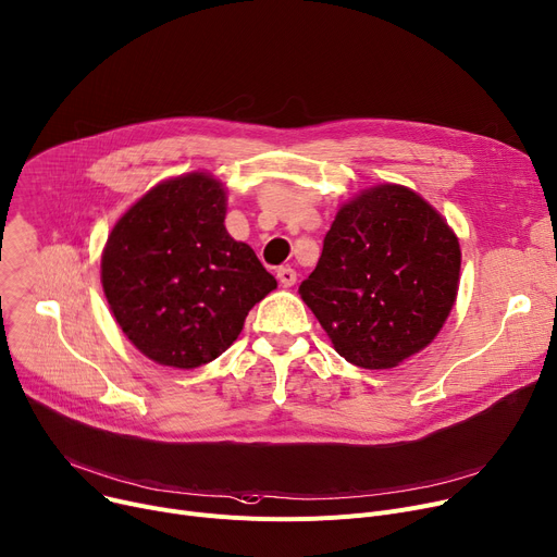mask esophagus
<instances>
[{
  "mask_svg": "<svg viewBox=\"0 0 557 557\" xmlns=\"http://www.w3.org/2000/svg\"><path fill=\"white\" fill-rule=\"evenodd\" d=\"M277 280L284 286H293L295 282H298V273H295V269H290V267H280L277 269Z\"/></svg>",
  "mask_w": 557,
  "mask_h": 557,
  "instance_id": "34e87169",
  "label": "esophagus"
}]
</instances>
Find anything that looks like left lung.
<instances>
[{"label":"left lung","mask_w":557,"mask_h":557,"mask_svg":"<svg viewBox=\"0 0 557 557\" xmlns=\"http://www.w3.org/2000/svg\"><path fill=\"white\" fill-rule=\"evenodd\" d=\"M459 269V242L443 216L385 183L338 210L300 295L345 360L387 369L434 341Z\"/></svg>","instance_id":"8db88e82"}]
</instances>
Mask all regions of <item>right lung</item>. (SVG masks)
<instances>
[{"label": "right lung", "mask_w": 557, "mask_h": 557, "mask_svg": "<svg viewBox=\"0 0 557 557\" xmlns=\"http://www.w3.org/2000/svg\"><path fill=\"white\" fill-rule=\"evenodd\" d=\"M226 193L203 172L159 183L111 231L102 288L147 358L195 369L224 354L248 311L277 286L226 226Z\"/></svg>", "instance_id": "right-lung-1"}]
</instances>
